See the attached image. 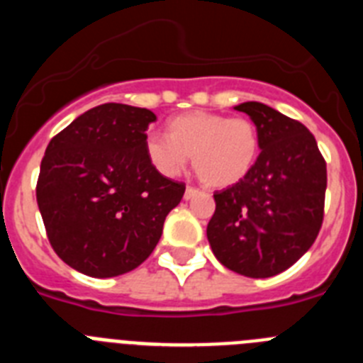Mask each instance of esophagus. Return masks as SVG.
Segmentation results:
<instances>
[{"label": "esophagus", "instance_id": "34e87169", "mask_svg": "<svg viewBox=\"0 0 363 363\" xmlns=\"http://www.w3.org/2000/svg\"><path fill=\"white\" fill-rule=\"evenodd\" d=\"M200 192H201L200 189H196V187H187L185 189V200H192V198L198 196Z\"/></svg>", "mask_w": 363, "mask_h": 363}]
</instances>
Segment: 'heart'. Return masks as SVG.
<instances>
[{
    "mask_svg": "<svg viewBox=\"0 0 363 363\" xmlns=\"http://www.w3.org/2000/svg\"><path fill=\"white\" fill-rule=\"evenodd\" d=\"M255 123L214 112H187L167 123V136L149 133L145 154L165 178L182 174L192 156L194 171L209 187H230L249 174L258 156Z\"/></svg>",
    "mask_w": 363,
    "mask_h": 363,
    "instance_id": "1",
    "label": "heart"
}]
</instances>
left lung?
<instances>
[{
	"instance_id": "8db88e82",
	"label": "left lung",
	"mask_w": 363,
	"mask_h": 363,
	"mask_svg": "<svg viewBox=\"0 0 363 363\" xmlns=\"http://www.w3.org/2000/svg\"><path fill=\"white\" fill-rule=\"evenodd\" d=\"M234 108L255 121L262 152L242 182L214 192L207 238L221 265L269 278L296 264L318 236L327 165L303 123L258 101Z\"/></svg>"
}]
</instances>
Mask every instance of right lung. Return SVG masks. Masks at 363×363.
<instances>
[{"mask_svg":"<svg viewBox=\"0 0 363 363\" xmlns=\"http://www.w3.org/2000/svg\"><path fill=\"white\" fill-rule=\"evenodd\" d=\"M152 121L149 108L98 105L45 150L36 200L47 238L86 277H120L142 265L184 198V182L165 178L147 160Z\"/></svg>","mask_w":363,"mask_h":363,"instance_id":"obj_1","label":"right lung"}]
</instances>
